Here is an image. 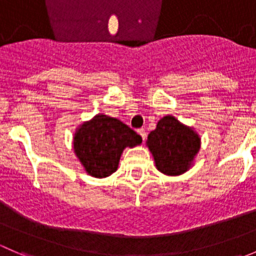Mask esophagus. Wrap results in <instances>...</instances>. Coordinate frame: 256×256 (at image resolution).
Masks as SVG:
<instances>
[{"instance_id":"esophagus-1","label":"esophagus","mask_w":256,"mask_h":256,"mask_svg":"<svg viewBox=\"0 0 256 256\" xmlns=\"http://www.w3.org/2000/svg\"><path fill=\"white\" fill-rule=\"evenodd\" d=\"M138 135L142 138V140L144 141V138H146V130H144V128H138Z\"/></svg>"}]
</instances>
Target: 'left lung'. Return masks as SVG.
Listing matches in <instances>:
<instances>
[{"mask_svg": "<svg viewBox=\"0 0 256 256\" xmlns=\"http://www.w3.org/2000/svg\"><path fill=\"white\" fill-rule=\"evenodd\" d=\"M146 146L160 172L167 176H180L192 167L200 148V138L194 128L167 115L148 134Z\"/></svg>", "mask_w": 256, "mask_h": 256, "instance_id": "obj_1", "label": "left lung"}]
</instances>
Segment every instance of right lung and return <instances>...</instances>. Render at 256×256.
<instances>
[{
    "label": "right lung",
    "instance_id": "1",
    "mask_svg": "<svg viewBox=\"0 0 256 256\" xmlns=\"http://www.w3.org/2000/svg\"><path fill=\"white\" fill-rule=\"evenodd\" d=\"M142 142L140 135L115 118L98 114L76 130L74 154L88 174L105 178L118 170L121 154L126 147Z\"/></svg>",
    "mask_w": 256,
    "mask_h": 256
}]
</instances>
